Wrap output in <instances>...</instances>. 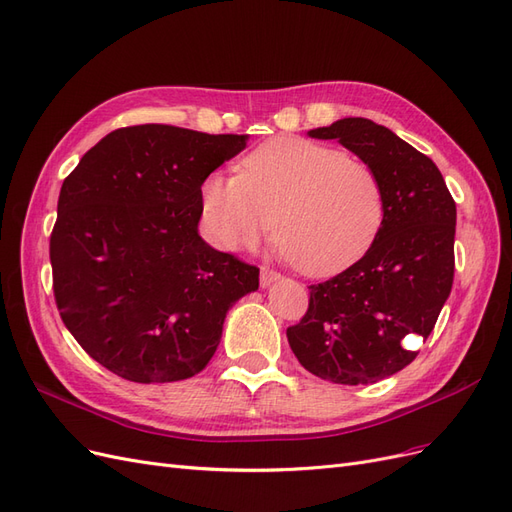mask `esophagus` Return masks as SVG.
<instances>
[{
    "instance_id": "1",
    "label": "esophagus",
    "mask_w": 512,
    "mask_h": 512,
    "mask_svg": "<svg viewBox=\"0 0 512 512\" xmlns=\"http://www.w3.org/2000/svg\"><path fill=\"white\" fill-rule=\"evenodd\" d=\"M278 278H280V274H276L274 270H270V268L263 266V268H261V272H259V285H261V287H270L272 283H276Z\"/></svg>"
}]
</instances>
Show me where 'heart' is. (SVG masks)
I'll return each mask as SVG.
<instances>
[{
  "mask_svg": "<svg viewBox=\"0 0 512 512\" xmlns=\"http://www.w3.org/2000/svg\"><path fill=\"white\" fill-rule=\"evenodd\" d=\"M202 214L223 251L253 249L274 232L280 255L332 276L368 253L385 219V189L366 161L315 140L283 136L246 155L238 176L210 174Z\"/></svg>",
  "mask_w": 512,
  "mask_h": 512,
  "instance_id": "heart-1",
  "label": "heart"
}]
</instances>
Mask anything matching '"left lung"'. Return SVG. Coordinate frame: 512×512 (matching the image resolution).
Here are the masks:
<instances>
[{
	"label": "left lung",
	"instance_id": "8db88e82",
	"mask_svg": "<svg viewBox=\"0 0 512 512\" xmlns=\"http://www.w3.org/2000/svg\"><path fill=\"white\" fill-rule=\"evenodd\" d=\"M308 136L338 140L376 170L385 219L364 257L308 287L306 315L287 329L289 346L323 381H383L417 357L410 340L432 334L449 298L455 202L430 157L370 119H340Z\"/></svg>",
	"mask_w": 512,
	"mask_h": 512
}]
</instances>
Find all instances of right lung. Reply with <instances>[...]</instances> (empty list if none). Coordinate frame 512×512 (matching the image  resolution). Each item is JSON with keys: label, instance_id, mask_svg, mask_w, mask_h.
Segmentation results:
<instances>
[{"label": "right lung", "instance_id": "right-lung-1", "mask_svg": "<svg viewBox=\"0 0 512 512\" xmlns=\"http://www.w3.org/2000/svg\"><path fill=\"white\" fill-rule=\"evenodd\" d=\"M249 136L174 125L110 131L63 180L51 234L59 315L97 364L134 383L202 372L259 268L197 234L202 183Z\"/></svg>", "mask_w": 512, "mask_h": 512}]
</instances>
